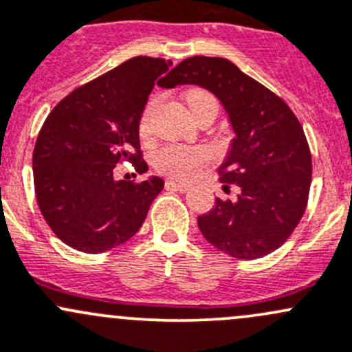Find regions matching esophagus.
<instances>
[{"mask_svg":"<svg viewBox=\"0 0 352 352\" xmlns=\"http://www.w3.org/2000/svg\"><path fill=\"white\" fill-rule=\"evenodd\" d=\"M165 187L175 188V190H180V192H187L192 186H188V184H184V182H177V180H166Z\"/></svg>","mask_w":352,"mask_h":352,"instance_id":"esophagus-1","label":"esophagus"}]
</instances>
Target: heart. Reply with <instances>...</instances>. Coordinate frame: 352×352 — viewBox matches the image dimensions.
<instances>
[{
  "mask_svg": "<svg viewBox=\"0 0 352 352\" xmlns=\"http://www.w3.org/2000/svg\"><path fill=\"white\" fill-rule=\"evenodd\" d=\"M204 101H214V98L204 91H190L187 94V104L190 111ZM148 114H150V109L143 113L142 121H140V133L142 135L148 133ZM210 158H212V155L204 146L165 145L155 151L153 157H151V164L158 172L165 173V175L177 177V179H190L202 165L209 164Z\"/></svg>",
  "mask_w": 352,
  "mask_h": 352,
  "instance_id": "b5f03b06",
  "label": "heart"
}]
</instances>
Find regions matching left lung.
Returning a JSON list of instances; mask_svg holds the SVG:
<instances>
[{
    "instance_id": "1",
    "label": "left lung",
    "mask_w": 352,
    "mask_h": 352,
    "mask_svg": "<svg viewBox=\"0 0 352 352\" xmlns=\"http://www.w3.org/2000/svg\"><path fill=\"white\" fill-rule=\"evenodd\" d=\"M158 84H195L212 92L234 133L219 180L241 192L234 202L217 197L212 209L197 217L204 238L238 260L278 250L300 223L312 182L309 143L297 116L228 58H186Z\"/></svg>"
}]
</instances>
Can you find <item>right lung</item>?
<instances>
[{
  "label": "right lung",
  "instance_id": "right-lung-1",
  "mask_svg": "<svg viewBox=\"0 0 352 352\" xmlns=\"http://www.w3.org/2000/svg\"><path fill=\"white\" fill-rule=\"evenodd\" d=\"M172 60L133 57L84 84L49 114L33 150V182L43 219L60 241L84 253L126 243L164 188L160 177L116 180L121 160L148 172L140 120Z\"/></svg>",
  "mask_w": 352,
  "mask_h": 352
}]
</instances>
